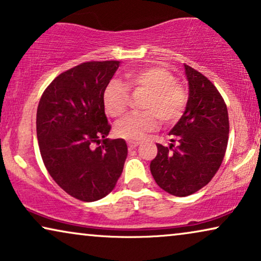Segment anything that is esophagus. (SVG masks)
Returning <instances> with one entry per match:
<instances>
[{"instance_id": "obj_1", "label": "esophagus", "mask_w": 261, "mask_h": 261, "mask_svg": "<svg viewBox=\"0 0 261 261\" xmlns=\"http://www.w3.org/2000/svg\"><path fill=\"white\" fill-rule=\"evenodd\" d=\"M139 144H140V142H139V141H128V147H129V148H135V147H138Z\"/></svg>"}]
</instances>
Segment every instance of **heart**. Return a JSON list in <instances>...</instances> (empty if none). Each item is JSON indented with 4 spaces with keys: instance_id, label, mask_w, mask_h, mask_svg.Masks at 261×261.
<instances>
[{
    "instance_id": "1",
    "label": "heart",
    "mask_w": 261,
    "mask_h": 261,
    "mask_svg": "<svg viewBox=\"0 0 261 261\" xmlns=\"http://www.w3.org/2000/svg\"><path fill=\"white\" fill-rule=\"evenodd\" d=\"M126 84L132 89H144L147 95L142 103L145 112L134 113L115 124L117 137L129 141L140 140L145 134L159 126V119L173 123L183 115L188 103V92L176 82L170 71L159 66H148L130 71L126 74ZM120 81L114 80L103 92V106L107 114L119 117L128 107V89Z\"/></svg>"
}]
</instances>
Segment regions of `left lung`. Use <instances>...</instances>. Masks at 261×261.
Segmentation results:
<instances>
[{
  "label": "left lung",
  "mask_w": 261,
  "mask_h": 261,
  "mask_svg": "<svg viewBox=\"0 0 261 261\" xmlns=\"http://www.w3.org/2000/svg\"><path fill=\"white\" fill-rule=\"evenodd\" d=\"M189 98L185 112L171 129L174 147L158 144L149 169L155 183L177 197L205 187L222 164L227 149L229 120L222 96L201 72L185 65Z\"/></svg>",
  "instance_id": "1"
}]
</instances>
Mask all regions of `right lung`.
Wrapping results in <instances>:
<instances>
[{
  "mask_svg": "<svg viewBox=\"0 0 261 261\" xmlns=\"http://www.w3.org/2000/svg\"><path fill=\"white\" fill-rule=\"evenodd\" d=\"M119 66L116 60L74 66L52 81L38 106L42 162L64 191L84 202L114 190L127 158L123 139H107L110 124L103 106V92Z\"/></svg>",
  "mask_w": 261,
  "mask_h": 261,
  "instance_id": "obj_1",
  "label": "right lung"
}]
</instances>
